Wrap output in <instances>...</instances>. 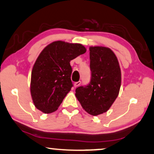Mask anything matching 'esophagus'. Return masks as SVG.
<instances>
[{
	"label": "esophagus",
	"instance_id": "esophagus-1",
	"mask_svg": "<svg viewBox=\"0 0 154 154\" xmlns=\"http://www.w3.org/2000/svg\"><path fill=\"white\" fill-rule=\"evenodd\" d=\"M80 84H81V82H80V81H79V82H74V87H75H75H79Z\"/></svg>",
	"mask_w": 154,
	"mask_h": 154
}]
</instances>
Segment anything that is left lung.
I'll return each mask as SVG.
<instances>
[{"instance_id":"8db88e82","label":"left lung","mask_w":154,"mask_h":154,"mask_svg":"<svg viewBox=\"0 0 154 154\" xmlns=\"http://www.w3.org/2000/svg\"><path fill=\"white\" fill-rule=\"evenodd\" d=\"M90 82L75 89L82 108L92 116L107 112L119 94L121 72L116 56L108 47H89Z\"/></svg>"}]
</instances>
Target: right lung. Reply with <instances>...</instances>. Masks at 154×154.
<instances>
[{
  "instance_id": "obj_1",
  "label": "right lung",
  "mask_w": 154,
  "mask_h": 154,
  "mask_svg": "<svg viewBox=\"0 0 154 154\" xmlns=\"http://www.w3.org/2000/svg\"><path fill=\"white\" fill-rule=\"evenodd\" d=\"M86 52L79 43L61 41L45 47L32 71L30 91L35 107L45 113L55 112L73 84L70 61Z\"/></svg>"
}]
</instances>
